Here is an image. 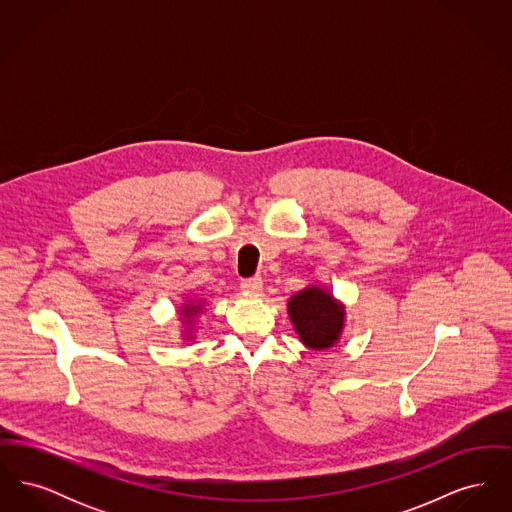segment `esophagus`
Here are the masks:
<instances>
[{
    "label": "esophagus",
    "mask_w": 512,
    "mask_h": 512,
    "mask_svg": "<svg viewBox=\"0 0 512 512\" xmlns=\"http://www.w3.org/2000/svg\"><path fill=\"white\" fill-rule=\"evenodd\" d=\"M242 290L245 292L259 293L263 290V278L261 276H251L242 280Z\"/></svg>",
    "instance_id": "obj_1"
}]
</instances>
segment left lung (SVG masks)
<instances>
[{
	"mask_svg": "<svg viewBox=\"0 0 512 512\" xmlns=\"http://www.w3.org/2000/svg\"><path fill=\"white\" fill-rule=\"evenodd\" d=\"M288 307L295 330L305 345L322 349L338 340L343 313L332 295L318 288H309L295 293Z\"/></svg>",
	"mask_w": 512,
	"mask_h": 512,
	"instance_id": "8db88e82",
	"label": "left lung"
}]
</instances>
